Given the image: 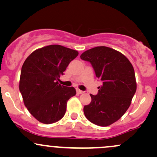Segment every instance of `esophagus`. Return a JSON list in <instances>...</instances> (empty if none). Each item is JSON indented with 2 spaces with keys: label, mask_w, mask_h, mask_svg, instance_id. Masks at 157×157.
Listing matches in <instances>:
<instances>
[{
  "label": "esophagus",
  "mask_w": 157,
  "mask_h": 157,
  "mask_svg": "<svg viewBox=\"0 0 157 157\" xmlns=\"http://www.w3.org/2000/svg\"><path fill=\"white\" fill-rule=\"evenodd\" d=\"M77 93L78 94H83L84 91H81V90H80V89H77Z\"/></svg>",
  "instance_id": "obj_1"
}]
</instances>
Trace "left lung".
<instances>
[{
	"label": "left lung",
	"mask_w": 157,
	"mask_h": 157,
	"mask_svg": "<svg viewBox=\"0 0 157 157\" xmlns=\"http://www.w3.org/2000/svg\"><path fill=\"white\" fill-rule=\"evenodd\" d=\"M80 58L91 64L102 82L97 95L90 94L91 101L83 108L85 116L95 125H111L125 113L136 92L133 66L125 55L106 46L87 50Z\"/></svg>",
	"instance_id": "1"
}]
</instances>
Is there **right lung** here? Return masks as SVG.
<instances>
[{"label": "right lung", "mask_w": 157, "mask_h": 157, "mask_svg": "<svg viewBox=\"0 0 157 157\" xmlns=\"http://www.w3.org/2000/svg\"><path fill=\"white\" fill-rule=\"evenodd\" d=\"M78 52L60 45L35 50L21 68L19 89L25 105L39 122L51 124L63 117L67 101L76 94L74 87L57 80Z\"/></svg>", "instance_id": "add662e5"}]
</instances>
